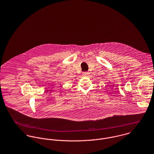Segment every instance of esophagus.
<instances>
[{
	"instance_id": "obj_1",
	"label": "esophagus",
	"mask_w": 154,
	"mask_h": 154,
	"mask_svg": "<svg viewBox=\"0 0 154 154\" xmlns=\"http://www.w3.org/2000/svg\"><path fill=\"white\" fill-rule=\"evenodd\" d=\"M82 75H83L84 76H87V75H89V72H83Z\"/></svg>"
}]
</instances>
